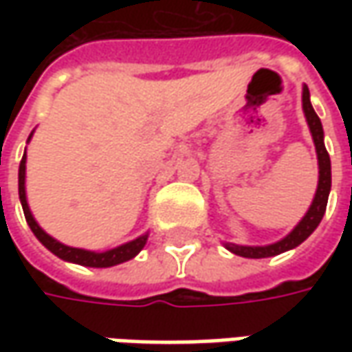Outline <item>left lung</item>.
Returning <instances> with one entry per match:
<instances>
[{
	"label": "left lung",
	"instance_id": "left-lung-1",
	"mask_svg": "<svg viewBox=\"0 0 352 352\" xmlns=\"http://www.w3.org/2000/svg\"><path fill=\"white\" fill-rule=\"evenodd\" d=\"M302 102H304V113L307 119V125L311 131V137L316 142V151H318V160H319V184L316 197H314V204L309 211L305 213V217L298 223V227L292 231L290 235L282 241H278L274 245H268V247H239V245H227V249L231 252H235L239 256H247V258H266V256H274L280 254L284 250H290L298 245H302L307 236L316 231V227L321 223L323 219V213L327 210V197H329V190H331V160L327 155V148L323 144V127H321V121H319L318 113L314 111L311 102H309V89L304 86V96H302Z\"/></svg>",
	"mask_w": 352,
	"mask_h": 352
}]
</instances>
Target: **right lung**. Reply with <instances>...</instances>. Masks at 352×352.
I'll return each instance as SVG.
<instances>
[{"mask_svg": "<svg viewBox=\"0 0 352 352\" xmlns=\"http://www.w3.org/2000/svg\"><path fill=\"white\" fill-rule=\"evenodd\" d=\"M19 199L21 206H23V213H25V219L31 227V231L34 233V236L47 247L50 252H54L58 258L62 261H70V263L82 264V266H91V268H107V266H116V264L125 263V261H131L135 254H139L141 249L146 243V235L139 236L135 241H131L127 245H121L113 250H105V252H91V250L84 249H74V247H66L58 241H54L52 236L47 235L36 221L33 219L31 211H29V206H27V197H25V155H23V160L19 164Z\"/></svg>", "mask_w": 352, "mask_h": 352, "instance_id": "right-lung-1", "label": "right lung"}]
</instances>
